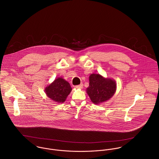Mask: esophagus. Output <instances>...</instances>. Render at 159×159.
I'll use <instances>...</instances> for the list:
<instances>
[{"mask_svg": "<svg viewBox=\"0 0 159 159\" xmlns=\"http://www.w3.org/2000/svg\"><path fill=\"white\" fill-rule=\"evenodd\" d=\"M83 87V84L81 83V84H80V85L76 86H75V88H76V89H82Z\"/></svg>", "mask_w": 159, "mask_h": 159, "instance_id": "1", "label": "esophagus"}]
</instances>
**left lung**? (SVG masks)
Returning <instances> with one entry per match:
<instances>
[{"label": "left lung", "instance_id": "8db88e82", "mask_svg": "<svg viewBox=\"0 0 159 159\" xmlns=\"http://www.w3.org/2000/svg\"><path fill=\"white\" fill-rule=\"evenodd\" d=\"M116 90V84L113 80L104 78L99 74L90 75L87 93L93 103L99 104L109 100L113 96Z\"/></svg>", "mask_w": 159, "mask_h": 159}]
</instances>
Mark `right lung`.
<instances>
[{"mask_svg": "<svg viewBox=\"0 0 159 159\" xmlns=\"http://www.w3.org/2000/svg\"><path fill=\"white\" fill-rule=\"evenodd\" d=\"M71 89L67 81L62 78H58L46 88L45 92L47 96L53 101L57 103H63Z\"/></svg>", "mask_w": 159, "mask_h": 159, "instance_id": "1", "label": "right lung"}]
</instances>
